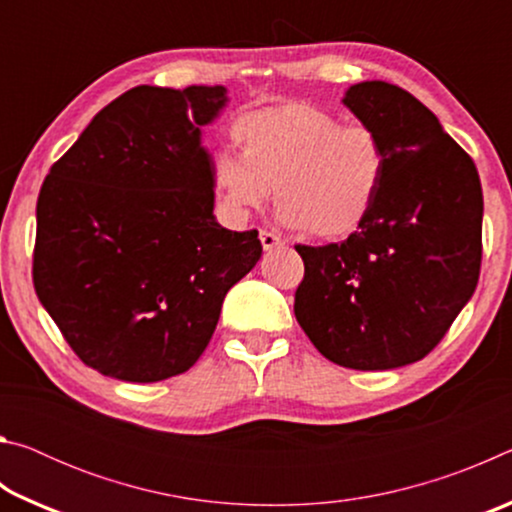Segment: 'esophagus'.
Segmentation results:
<instances>
[{
  "label": "esophagus",
  "mask_w": 512,
  "mask_h": 512,
  "mask_svg": "<svg viewBox=\"0 0 512 512\" xmlns=\"http://www.w3.org/2000/svg\"><path fill=\"white\" fill-rule=\"evenodd\" d=\"M259 239H262V246L264 250H275V248H282L284 241L275 235L271 230H262L259 232Z\"/></svg>",
  "instance_id": "esophagus-1"
}]
</instances>
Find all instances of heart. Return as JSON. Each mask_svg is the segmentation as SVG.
Listing matches in <instances>:
<instances>
[{
	"label": "heart",
	"mask_w": 512,
	"mask_h": 512,
	"mask_svg": "<svg viewBox=\"0 0 512 512\" xmlns=\"http://www.w3.org/2000/svg\"><path fill=\"white\" fill-rule=\"evenodd\" d=\"M232 140L239 155H216L214 185L239 216L275 192L284 223L318 239H341L375 210L388 153L368 124H343L314 103L291 101L241 115Z\"/></svg>",
	"instance_id": "1"
}]
</instances>
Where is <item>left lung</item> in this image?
<instances>
[{
  "instance_id": "obj_1",
  "label": "left lung",
  "mask_w": 512,
  "mask_h": 512,
  "mask_svg": "<svg viewBox=\"0 0 512 512\" xmlns=\"http://www.w3.org/2000/svg\"><path fill=\"white\" fill-rule=\"evenodd\" d=\"M379 133L388 171L357 232L296 250V318L325 359L391 370L427 357L481 273L483 192L474 162L438 117L397 85L366 81L343 99Z\"/></svg>"
}]
</instances>
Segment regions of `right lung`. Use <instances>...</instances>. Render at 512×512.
Wrapping results in <instances>:
<instances>
[{"label": "right lung", "mask_w": 512, "mask_h": 512, "mask_svg": "<svg viewBox=\"0 0 512 512\" xmlns=\"http://www.w3.org/2000/svg\"><path fill=\"white\" fill-rule=\"evenodd\" d=\"M225 88L137 85L54 162L36 205L33 287L85 366L151 384L194 366L225 293L262 257L214 219L201 126Z\"/></svg>", "instance_id": "1"}]
</instances>
